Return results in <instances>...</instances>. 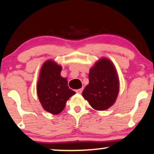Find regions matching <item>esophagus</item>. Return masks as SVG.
I'll use <instances>...</instances> for the list:
<instances>
[{
    "label": "esophagus",
    "instance_id": "esophagus-1",
    "mask_svg": "<svg viewBox=\"0 0 154 154\" xmlns=\"http://www.w3.org/2000/svg\"><path fill=\"white\" fill-rule=\"evenodd\" d=\"M82 88H80V89H77V90H76V92H77V93H79V94H80V93H82Z\"/></svg>",
    "mask_w": 154,
    "mask_h": 154
}]
</instances>
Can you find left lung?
Instances as JSON below:
<instances>
[{
  "instance_id": "left-lung-1",
  "label": "left lung",
  "mask_w": 154,
  "mask_h": 154,
  "mask_svg": "<svg viewBox=\"0 0 154 154\" xmlns=\"http://www.w3.org/2000/svg\"><path fill=\"white\" fill-rule=\"evenodd\" d=\"M89 84L82 96L93 109L104 111L115 103L119 91V79L114 64L106 57L96 61L90 69Z\"/></svg>"
}]
</instances>
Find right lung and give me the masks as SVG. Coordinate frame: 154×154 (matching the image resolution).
<instances>
[{"instance_id":"add662e5","label":"right lung","mask_w":154,"mask_h":154,"mask_svg":"<svg viewBox=\"0 0 154 154\" xmlns=\"http://www.w3.org/2000/svg\"><path fill=\"white\" fill-rule=\"evenodd\" d=\"M62 67L53 60L42 65L37 84V93L44 110L59 114L64 109L67 100L75 94L68 87L66 78L61 76Z\"/></svg>"}]
</instances>
